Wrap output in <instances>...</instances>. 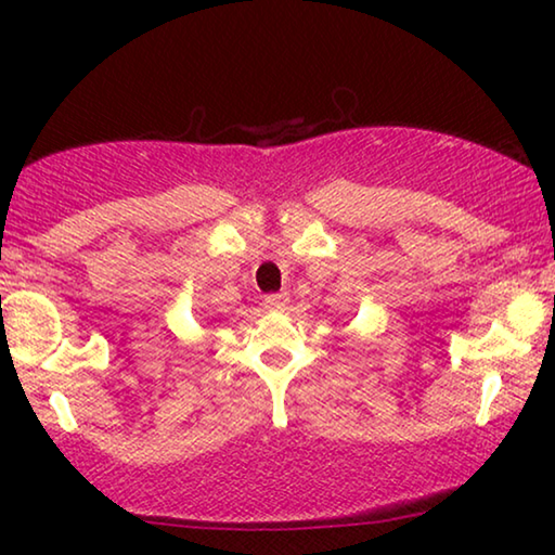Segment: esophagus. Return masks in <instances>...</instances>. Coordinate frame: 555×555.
Wrapping results in <instances>:
<instances>
[{
	"label": "esophagus",
	"mask_w": 555,
	"mask_h": 555,
	"mask_svg": "<svg viewBox=\"0 0 555 555\" xmlns=\"http://www.w3.org/2000/svg\"><path fill=\"white\" fill-rule=\"evenodd\" d=\"M288 304V296L286 294H267L264 296V306L269 311H284Z\"/></svg>",
	"instance_id": "34e87169"
}]
</instances>
